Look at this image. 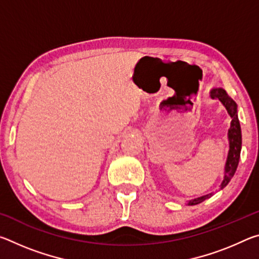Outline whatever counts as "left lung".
Returning <instances> with one entry per match:
<instances>
[{"instance_id": "1", "label": "left lung", "mask_w": 259, "mask_h": 259, "mask_svg": "<svg viewBox=\"0 0 259 259\" xmlns=\"http://www.w3.org/2000/svg\"><path fill=\"white\" fill-rule=\"evenodd\" d=\"M210 97L212 99H218L224 107L226 108L227 113L230 114L231 116V126L229 129V143H230V150L229 154H227V160L225 163V171H224V179L221 184V190H223L227 184L230 183L232 177L234 176L236 171V168H238L239 160H240V153H241V145H242V136H241V126L238 117V105L232 99L229 95L226 94V91L222 88H214L211 91H210ZM212 195V193L210 194L200 196V198L193 199L188 201V205H195L201 202H203L204 200L209 199L210 196Z\"/></svg>"}]
</instances>
